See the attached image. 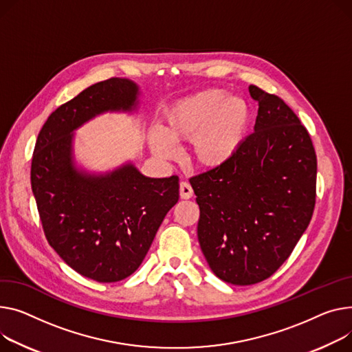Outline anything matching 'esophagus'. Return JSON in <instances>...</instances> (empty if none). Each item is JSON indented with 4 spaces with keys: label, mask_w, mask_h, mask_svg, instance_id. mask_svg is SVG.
I'll return each instance as SVG.
<instances>
[{
    "label": "esophagus",
    "mask_w": 352,
    "mask_h": 352,
    "mask_svg": "<svg viewBox=\"0 0 352 352\" xmlns=\"http://www.w3.org/2000/svg\"><path fill=\"white\" fill-rule=\"evenodd\" d=\"M192 195H194V191H192V188H191L190 182L182 181V182L179 184V197H181L182 199H190V198H192Z\"/></svg>",
    "instance_id": "obj_1"
}]
</instances>
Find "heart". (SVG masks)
Listing matches in <instances>:
<instances>
[{
  "instance_id": "heart-1",
  "label": "heart",
  "mask_w": 352,
  "mask_h": 352,
  "mask_svg": "<svg viewBox=\"0 0 352 352\" xmlns=\"http://www.w3.org/2000/svg\"><path fill=\"white\" fill-rule=\"evenodd\" d=\"M250 107L218 87L175 100L162 113L160 130L148 133L151 151L160 158L175 154L173 143L190 144V161L204 171L221 170L241 153L250 127Z\"/></svg>"
}]
</instances>
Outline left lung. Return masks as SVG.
Wrapping results in <instances>:
<instances>
[{"instance_id":"1","label":"left lung","mask_w":352,"mask_h":352,"mask_svg":"<svg viewBox=\"0 0 352 352\" xmlns=\"http://www.w3.org/2000/svg\"><path fill=\"white\" fill-rule=\"evenodd\" d=\"M259 110L229 166L190 179L199 205L198 241L221 280L249 286L282 266L307 229L317 158L309 131L274 95L249 86Z\"/></svg>"}]
</instances>
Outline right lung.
<instances>
[{"label": "right lung", "mask_w": 352, "mask_h": 352, "mask_svg": "<svg viewBox=\"0 0 352 352\" xmlns=\"http://www.w3.org/2000/svg\"><path fill=\"white\" fill-rule=\"evenodd\" d=\"M140 98L126 78L91 85L48 117L34 150L31 185L45 236L67 266L99 283L138 269L179 198L177 175L147 177L133 161L90 171L76 158L78 129L106 113L137 114Z\"/></svg>", "instance_id": "1"}]
</instances>
